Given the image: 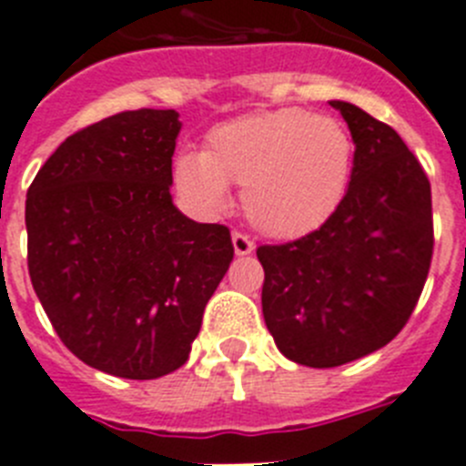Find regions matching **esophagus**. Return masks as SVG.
<instances>
[{"instance_id": "1", "label": "esophagus", "mask_w": 466, "mask_h": 466, "mask_svg": "<svg viewBox=\"0 0 466 466\" xmlns=\"http://www.w3.org/2000/svg\"><path fill=\"white\" fill-rule=\"evenodd\" d=\"M233 249H236L238 257H247V254L254 252V242L245 236V233H233Z\"/></svg>"}]
</instances>
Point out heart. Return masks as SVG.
<instances>
[{"label":"heart","instance_id":"b5f03b06","mask_svg":"<svg viewBox=\"0 0 466 466\" xmlns=\"http://www.w3.org/2000/svg\"><path fill=\"white\" fill-rule=\"evenodd\" d=\"M355 139L331 116L300 106L257 111L214 126L205 151L175 160V184L203 209H224L228 184L242 187V208L270 238L322 228L348 196Z\"/></svg>","mask_w":466,"mask_h":466}]
</instances>
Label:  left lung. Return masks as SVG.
<instances>
[{
	"label": "left lung",
	"instance_id": "obj_1",
	"mask_svg": "<svg viewBox=\"0 0 466 466\" xmlns=\"http://www.w3.org/2000/svg\"><path fill=\"white\" fill-rule=\"evenodd\" d=\"M355 139L348 196L322 228L263 245V319L287 360L331 369L371 355L406 327L434 249L431 188L397 130L331 100Z\"/></svg>",
	"mask_w": 466,
	"mask_h": 466
}]
</instances>
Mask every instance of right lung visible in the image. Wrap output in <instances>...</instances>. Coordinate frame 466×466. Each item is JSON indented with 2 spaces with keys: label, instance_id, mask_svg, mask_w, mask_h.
I'll list each match as a JSON object with an SVG mask.
<instances>
[{
  "label": "right lung",
  "instance_id": "add662e5",
  "mask_svg": "<svg viewBox=\"0 0 466 466\" xmlns=\"http://www.w3.org/2000/svg\"><path fill=\"white\" fill-rule=\"evenodd\" d=\"M175 109L121 111L69 135L25 200L27 268L69 352L154 380L187 364L233 261L226 226L172 205Z\"/></svg>",
  "mask_w": 466,
  "mask_h": 466
}]
</instances>
